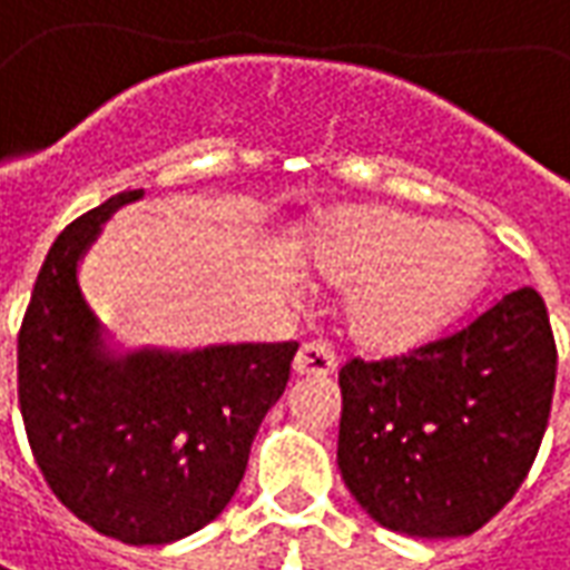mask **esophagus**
<instances>
[{
    "mask_svg": "<svg viewBox=\"0 0 570 570\" xmlns=\"http://www.w3.org/2000/svg\"><path fill=\"white\" fill-rule=\"evenodd\" d=\"M337 368L335 351L325 344V341H307L297 356H294V372L297 375H313V379H323V375H332Z\"/></svg>",
    "mask_w": 570,
    "mask_h": 570,
    "instance_id": "obj_1",
    "label": "esophagus"
}]
</instances>
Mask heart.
I'll return each mask as SVG.
<instances>
[{
	"mask_svg": "<svg viewBox=\"0 0 570 570\" xmlns=\"http://www.w3.org/2000/svg\"><path fill=\"white\" fill-rule=\"evenodd\" d=\"M304 261L353 285L347 328L372 351L397 353L441 335L484 288L490 247L474 226H431L387 207H351L309 235Z\"/></svg>",
	"mask_w": 570,
	"mask_h": 570,
	"instance_id": "1",
	"label": "heart"
}]
</instances>
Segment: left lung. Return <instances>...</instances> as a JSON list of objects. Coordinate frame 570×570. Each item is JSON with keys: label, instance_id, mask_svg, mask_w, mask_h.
Returning <instances> with one entry per match:
<instances>
[{"label": "left lung", "instance_id": "obj_1", "mask_svg": "<svg viewBox=\"0 0 570 570\" xmlns=\"http://www.w3.org/2000/svg\"><path fill=\"white\" fill-rule=\"evenodd\" d=\"M337 469L382 528L469 537L531 472L556 391V337L533 288L453 335L337 372Z\"/></svg>", "mask_w": 570, "mask_h": 570}]
</instances>
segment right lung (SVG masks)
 <instances>
[{
  "label": "right lung",
  "instance_id": "add662e5",
  "mask_svg": "<svg viewBox=\"0 0 570 570\" xmlns=\"http://www.w3.org/2000/svg\"><path fill=\"white\" fill-rule=\"evenodd\" d=\"M142 195H114L49 247L18 335V400L55 497L105 537L164 547L229 505L297 341L108 351L77 266L101 223Z\"/></svg>",
  "mask_w": 570,
  "mask_h": 570
}]
</instances>
